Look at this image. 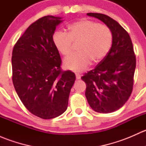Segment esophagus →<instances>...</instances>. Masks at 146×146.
<instances>
[{"mask_svg": "<svg viewBox=\"0 0 146 146\" xmlns=\"http://www.w3.org/2000/svg\"><path fill=\"white\" fill-rule=\"evenodd\" d=\"M76 79H77V80H79V79L80 78V77H81V76H80L79 73H76Z\"/></svg>", "mask_w": 146, "mask_h": 146, "instance_id": "esophagus-1", "label": "esophagus"}]
</instances>
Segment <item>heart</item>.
Masks as SVG:
<instances>
[{"label": "heart", "instance_id": "1", "mask_svg": "<svg viewBox=\"0 0 146 146\" xmlns=\"http://www.w3.org/2000/svg\"><path fill=\"white\" fill-rule=\"evenodd\" d=\"M53 42L61 55L70 54L73 44H77L78 53L64 61L66 69L80 72L92 64H98L104 59L111 49L113 35L107 26L88 19H82L68 27V33L56 32Z\"/></svg>", "mask_w": 146, "mask_h": 146}]
</instances>
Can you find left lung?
<instances>
[{"label":"left lung","instance_id":"1","mask_svg":"<svg viewBox=\"0 0 146 146\" xmlns=\"http://www.w3.org/2000/svg\"><path fill=\"white\" fill-rule=\"evenodd\" d=\"M99 19L110 29L113 42L110 52L95 69L81 79L86 84L85 97L94 111L111 113L129 100L133 85L136 56L128 32L116 20L101 13H87Z\"/></svg>","mask_w":146,"mask_h":146}]
</instances>
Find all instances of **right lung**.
<instances>
[{
	"mask_svg": "<svg viewBox=\"0 0 146 146\" xmlns=\"http://www.w3.org/2000/svg\"><path fill=\"white\" fill-rule=\"evenodd\" d=\"M61 19L47 15L32 23L12 54L16 92L32 114L44 119L55 118L66 111L76 80L74 73L61 70V56L53 42Z\"/></svg>",
	"mask_w": 146,
	"mask_h": 146,
	"instance_id": "add662e5",
	"label": "right lung"
}]
</instances>
